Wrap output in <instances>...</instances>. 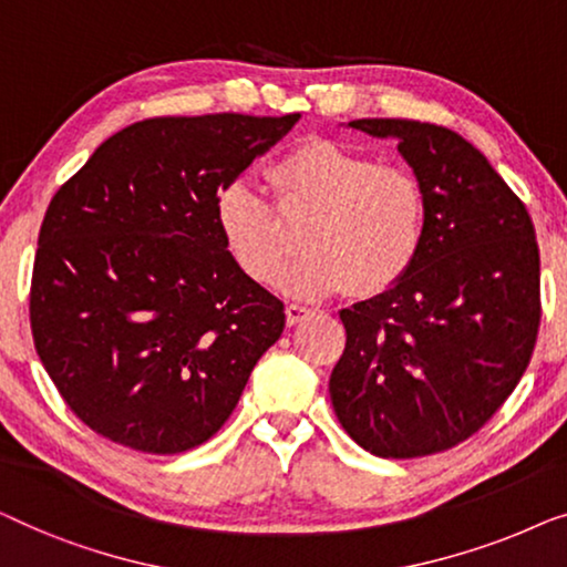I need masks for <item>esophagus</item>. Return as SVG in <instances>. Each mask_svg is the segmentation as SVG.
I'll return each mask as SVG.
<instances>
[{"mask_svg": "<svg viewBox=\"0 0 567 567\" xmlns=\"http://www.w3.org/2000/svg\"><path fill=\"white\" fill-rule=\"evenodd\" d=\"M308 316H310V308H306V306H298V302H287V308H285L287 326H298V323L306 321Z\"/></svg>", "mask_w": 567, "mask_h": 567, "instance_id": "1", "label": "esophagus"}]
</instances>
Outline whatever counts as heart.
Masks as SVG:
<instances>
[{
	"label": "heart",
	"instance_id": "obj_1",
	"mask_svg": "<svg viewBox=\"0 0 567 567\" xmlns=\"http://www.w3.org/2000/svg\"><path fill=\"white\" fill-rule=\"evenodd\" d=\"M275 200L234 182L218 195L215 218L238 269L269 285L295 251L306 254L280 277L292 295L321 298L347 287L380 295L416 265L429 230V195L416 172L380 164L333 141H308L269 169Z\"/></svg>",
	"mask_w": 567,
	"mask_h": 567
}]
</instances>
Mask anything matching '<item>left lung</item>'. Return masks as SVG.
Returning <instances> with one entry per match:
<instances>
[{
  "mask_svg": "<svg viewBox=\"0 0 567 567\" xmlns=\"http://www.w3.org/2000/svg\"><path fill=\"white\" fill-rule=\"evenodd\" d=\"M349 127L398 151L424 182L429 230L416 265L341 310L347 347L333 411L378 457L446 452L481 432L514 393L539 331V249L524 203L450 127L364 117Z\"/></svg>",
  "mask_w": 567,
  "mask_h": 567,
  "instance_id": "1",
  "label": "left lung"
}]
</instances>
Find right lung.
Masks as SVG:
<instances>
[{
	"mask_svg": "<svg viewBox=\"0 0 567 567\" xmlns=\"http://www.w3.org/2000/svg\"><path fill=\"white\" fill-rule=\"evenodd\" d=\"M300 113L148 117L48 205L30 282L38 357L79 421L148 454L226 424L285 306L223 244L215 203Z\"/></svg>",
	"mask_w": 567,
	"mask_h": 567,
	"instance_id": "1",
	"label": "right lung"
}]
</instances>
